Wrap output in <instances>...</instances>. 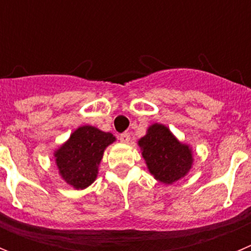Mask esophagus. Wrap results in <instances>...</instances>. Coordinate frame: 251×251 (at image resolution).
<instances>
[{"label": "esophagus", "mask_w": 251, "mask_h": 251, "mask_svg": "<svg viewBox=\"0 0 251 251\" xmlns=\"http://www.w3.org/2000/svg\"><path fill=\"white\" fill-rule=\"evenodd\" d=\"M119 141H121L122 143H129L130 134L129 133H122L121 136H119Z\"/></svg>", "instance_id": "34e87169"}]
</instances>
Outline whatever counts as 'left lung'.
Instances as JSON below:
<instances>
[{
  "label": "left lung",
  "instance_id": "1",
  "mask_svg": "<svg viewBox=\"0 0 251 251\" xmlns=\"http://www.w3.org/2000/svg\"><path fill=\"white\" fill-rule=\"evenodd\" d=\"M138 146L148 171L159 182L172 185L191 170V148L181 143L163 124H152L147 134L138 141Z\"/></svg>",
  "mask_w": 251,
  "mask_h": 251
}]
</instances>
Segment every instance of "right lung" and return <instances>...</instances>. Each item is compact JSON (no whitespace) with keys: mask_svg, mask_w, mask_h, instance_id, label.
Here are the masks:
<instances>
[{"mask_svg":"<svg viewBox=\"0 0 251 251\" xmlns=\"http://www.w3.org/2000/svg\"><path fill=\"white\" fill-rule=\"evenodd\" d=\"M114 141L112 133L103 132L93 126L77 128L54 153L61 178L76 190L92 185L98 175L104 150Z\"/></svg>","mask_w":251,"mask_h":251,"instance_id":"add662e5","label":"right lung"}]
</instances>
